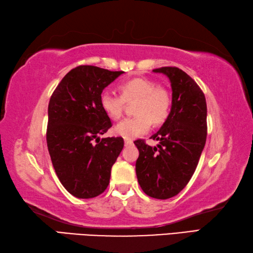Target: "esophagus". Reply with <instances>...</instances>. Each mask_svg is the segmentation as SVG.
Segmentation results:
<instances>
[{"mask_svg": "<svg viewBox=\"0 0 253 253\" xmlns=\"http://www.w3.org/2000/svg\"><path fill=\"white\" fill-rule=\"evenodd\" d=\"M132 144V140L131 139H125V146H129Z\"/></svg>", "mask_w": 253, "mask_h": 253, "instance_id": "34e87169", "label": "esophagus"}]
</instances>
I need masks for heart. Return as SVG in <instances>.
<instances>
[{"instance_id":"1","label":"heart","mask_w":253,"mask_h":253,"mask_svg":"<svg viewBox=\"0 0 253 253\" xmlns=\"http://www.w3.org/2000/svg\"><path fill=\"white\" fill-rule=\"evenodd\" d=\"M121 95L104 90L99 95V104L105 114L112 119L122 117L126 102L137 100L136 116L126 118L114 127V132L125 139H134L145 135L150 129L151 123L159 125L169 116L172 104L170 90L146 77L123 82L119 85Z\"/></svg>"}]
</instances>
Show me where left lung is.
<instances>
[{
    "mask_svg": "<svg viewBox=\"0 0 253 253\" xmlns=\"http://www.w3.org/2000/svg\"><path fill=\"white\" fill-rule=\"evenodd\" d=\"M163 73L171 84V109L162 128L150 138L135 141L139 150L136 174L142 191L156 199L178 195L194 174L207 139V104L200 87L178 67L154 70Z\"/></svg>",
    "mask_w": 253,
    "mask_h": 253,
    "instance_id": "1",
    "label": "left lung"
}]
</instances>
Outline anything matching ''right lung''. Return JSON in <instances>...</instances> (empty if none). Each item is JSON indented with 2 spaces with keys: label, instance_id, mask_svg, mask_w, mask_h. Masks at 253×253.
<instances>
[{
  "label": "right lung",
  "instance_id": "right-lung-1",
  "mask_svg": "<svg viewBox=\"0 0 253 253\" xmlns=\"http://www.w3.org/2000/svg\"><path fill=\"white\" fill-rule=\"evenodd\" d=\"M123 73L77 66L63 77L50 96L48 153L59 181L76 198L103 194L124 147L122 137L99 138L112 127L100 107L99 95Z\"/></svg>",
  "mask_w": 253,
  "mask_h": 253
}]
</instances>
